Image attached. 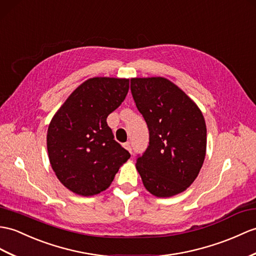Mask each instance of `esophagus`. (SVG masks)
<instances>
[{"instance_id": "obj_1", "label": "esophagus", "mask_w": 256, "mask_h": 256, "mask_svg": "<svg viewBox=\"0 0 256 256\" xmlns=\"http://www.w3.org/2000/svg\"><path fill=\"white\" fill-rule=\"evenodd\" d=\"M123 146H124V148H126V150H128L130 154H132V146H130V142H126V144H124Z\"/></svg>"}]
</instances>
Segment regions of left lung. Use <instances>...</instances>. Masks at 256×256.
Segmentation results:
<instances>
[{
	"label": "left lung",
	"mask_w": 256,
	"mask_h": 256,
	"mask_svg": "<svg viewBox=\"0 0 256 256\" xmlns=\"http://www.w3.org/2000/svg\"><path fill=\"white\" fill-rule=\"evenodd\" d=\"M130 92L150 130V145L136 159L148 192L170 198L191 186L206 155V124L198 106L164 77L130 80Z\"/></svg>",
	"instance_id": "obj_1"
}]
</instances>
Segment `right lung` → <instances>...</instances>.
Masks as SVG:
<instances>
[{
  "mask_svg": "<svg viewBox=\"0 0 256 256\" xmlns=\"http://www.w3.org/2000/svg\"><path fill=\"white\" fill-rule=\"evenodd\" d=\"M128 88L126 78L94 77L77 87L53 116L48 154L58 179L70 191L82 196L104 191L130 157L106 123Z\"/></svg>",
  "mask_w": 256,
  "mask_h": 256,
  "instance_id": "obj_1",
  "label": "right lung"
}]
</instances>
